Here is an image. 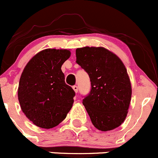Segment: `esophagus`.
Masks as SVG:
<instances>
[{
  "label": "esophagus",
  "mask_w": 158,
  "mask_h": 158,
  "mask_svg": "<svg viewBox=\"0 0 158 158\" xmlns=\"http://www.w3.org/2000/svg\"><path fill=\"white\" fill-rule=\"evenodd\" d=\"M72 87L74 91H75V93H77V91H78V87L77 85H74Z\"/></svg>",
  "instance_id": "1"
}]
</instances>
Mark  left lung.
Masks as SVG:
<instances>
[{
  "label": "left lung",
  "instance_id": "obj_1",
  "mask_svg": "<svg viewBox=\"0 0 158 158\" xmlns=\"http://www.w3.org/2000/svg\"><path fill=\"white\" fill-rule=\"evenodd\" d=\"M76 63L88 74L90 90L83 104L96 128L102 131L119 127L125 120L131 85L121 59L104 48L76 50Z\"/></svg>",
  "mask_w": 158,
  "mask_h": 158
}]
</instances>
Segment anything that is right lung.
<instances>
[{
	"label": "right lung",
	"instance_id": "right-lung-1",
	"mask_svg": "<svg viewBox=\"0 0 158 158\" xmlns=\"http://www.w3.org/2000/svg\"><path fill=\"white\" fill-rule=\"evenodd\" d=\"M68 50L46 49L26 65L20 78L18 100L27 118L41 128H52L65 119L75 92L65 83L61 66Z\"/></svg>",
	"mask_w": 158,
	"mask_h": 158
}]
</instances>
